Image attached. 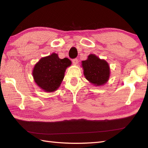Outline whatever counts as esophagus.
<instances>
[{"label": "esophagus", "instance_id": "34e87169", "mask_svg": "<svg viewBox=\"0 0 148 148\" xmlns=\"http://www.w3.org/2000/svg\"><path fill=\"white\" fill-rule=\"evenodd\" d=\"M78 62V60L77 59H73L72 60V63H73V64H75V65L77 64Z\"/></svg>", "mask_w": 148, "mask_h": 148}]
</instances>
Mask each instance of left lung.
Returning a JSON list of instances; mask_svg holds the SVG:
<instances>
[{"instance_id":"left-lung-1","label":"left lung","mask_w":148,"mask_h":148,"mask_svg":"<svg viewBox=\"0 0 148 148\" xmlns=\"http://www.w3.org/2000/svg\"><path fill=\"white\" fill-rule=\"evenodd\" d=\"M82 66L85 77L96 86L104 84L109 78V64L95 55H89L86 60L82 62Z\"/></svg>"}]
</instances>
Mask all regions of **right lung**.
I'll return each mask as SVG.
<instances>
[{
  "instance_id": "obj_1",
  "label": "right lung",
  "mask_w": 148,
  "mask_h": 148,
  "mask_svg": "<svg viewBox=\"0 0 148 148\" xmlns=\"http://www.w3.org/2000/svg\"><path fill=\"white\" fill-rule=\"evenodd\" d=\"M71 63L68 58L61 59L55 53L42 58L33 69V76L35 82L45 91H56L64 78L66 67Z\"/></svg>"
}]
</instances>
